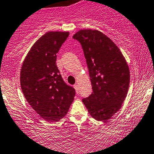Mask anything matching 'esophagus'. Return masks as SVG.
<instances>
[{
  "label": "esophagus",
  "instance_id": "1",
  "mask_svg": "<svg viewBox=\"0 0 154 154\" xmlns=\"http://www.w3.org/2000/svg\"><path fill=\"white\" fill-rule=\"evenodd\" d=\"M74 88H75V89H76V91H77V92L78 93V92H79V90H78V85H77V84H75V85H74Z\"/></svg>",
  "mask_w": 154,
  "mask_h": 154
}]
</instances>
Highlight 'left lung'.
Returning <instances> with one entry per match:
<instances>
[{"label": "left lung", "mask_w": 154, "mask_h": 154, "mask_svg": "<svg viewBox=\"0 0 154 154\" xmlns=\"http://www.w3.org/2000/svg\"><path fill=\"white\" fill-rule=\"evenodd\" d=\"M73 38L83 50L92 93L83 102L97 121H106L122 107L130 84V70L123 54L109 38L96 29H80Z\"/></svg>", "instance_id": "left-lung-1"}]
</instances>
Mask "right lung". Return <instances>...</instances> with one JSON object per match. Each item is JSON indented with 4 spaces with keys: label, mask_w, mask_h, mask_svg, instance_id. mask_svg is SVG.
I'll list each match as a JSON object with an SVG mask.
<instances>
[{
    "label": "right lung",
    "mask_w": 154,
    "mask_h": 154,
    "mask_svg": "<svg viewBox=\"0 0 154 154\" xmlns=\"http://www.w3.org/2000/svg\"><path fill=\"white\" fill-rule=\"evenodd\" d=\"M68 32H48L35 42L21 69V87L32 108L48 122L66 116L75 89L65 83L57 68V54Z\"/></svg>",
    "instance_id": "add662e5"
}]
</instances>
